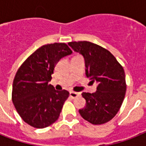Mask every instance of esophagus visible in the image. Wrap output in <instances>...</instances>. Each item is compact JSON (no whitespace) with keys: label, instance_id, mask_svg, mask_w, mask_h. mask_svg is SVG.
<instances>
[{"label":"esophagus","instance_id":"1","mask_svg":"<svg viewBox=\"0 0 146 146\" xmlns=\"http://www.w3.org/2000/svg\"><path fill=\"white\" fill-rule=\"evenodd\" d=\"M80 96V92H70V96L73 98H75L78 97V96Z\"/></svg>","mask_w":146,"mask_h":146}]
</instances>
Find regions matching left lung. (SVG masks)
I'll return each instance as SVG.
<instances>
[{"label": "left lung", "mask_w": 146, "mask_h": 146, "mask_svg": "<svg viewBox=\"0 0 146 146\" xmlns=\"http://www.w3.org/2000/svg\"><path fill=\"white\" fill-rule=\"evenodd\" d=\"M68 44L84 57L86 75L97 82L94 93L82 92L86 102L79 110L84 120L92 124L108 122L117 113L124 99L127 84L124 70L109 50L87 41L71 42Z\"/></svg>", "instance_id": "1"}]
</instances>
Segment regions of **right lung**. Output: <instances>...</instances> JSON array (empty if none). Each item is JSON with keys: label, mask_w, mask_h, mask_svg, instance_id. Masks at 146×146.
<instances>
[{"label": "right lung", "mask_w": 146, "mask_h": 146, "mask_svg": "<svg viewBox=\"0 0 146 146\" xmlns=\"http://www.w3.org/2000/svg\"><path fill=\"white\" fill-rule=\"evenodd\" d=\"M72 52L65 43L44 44L18 69L13 83L12 101L19 116L31 127L45 128L59 117L70 93L65 89L55 90L48 82L56 64Z\"/></svg>", "instance_id": "1"}]
</instances>
